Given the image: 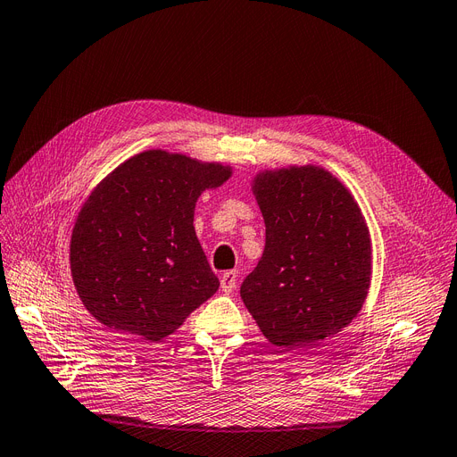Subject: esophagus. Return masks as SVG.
Instances as JSON below:
<instances>
[{"mask_svg":"<svg viewBox=\"0 0 457 457\" xmlns=\"http://www.w3.org/2000/svg\"><path fill=\"white\" fill-rule=\"evenodd\" d=\"M220 286H221V291H224V294H231V291L236 289V286H237V272L228 270V272L221 274Z\"/></svg>","mask_w":457,"mask_h":457,"instance_id":"obj_1","label":"esophagus"}]
</instances>
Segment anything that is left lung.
I'll use <instances>...</instances> for the list:
<instances>
[{
	"mask_svg": "<svg viewBox=\"0 0 457 457\" xmlns=\"http://www.w3.org/2000/svg\"><path fill=\"white\" fill-rule=\"evenodd\" d=\"M253 195L266 226L241 299L270 344L309 347L353 320L367 299L372 245L357 201L320 166L264 170Z\"/></svg>",
	"mask_w": 457,
	"mask_h": 457,
	"instance_id": "1",
	"label": "left lung"
}]
</instances>
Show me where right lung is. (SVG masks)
<instances>
[{
	"label": "right lung",
	"instance_id": "add662e5",
	"mask_svg": "<svg viewBox=\"0 0 457 457\" xmlns=\"http://www.w3.org/2000/svg\"><path fill=\"white\" fill-rule=\"evenodd\" d=\"M231 166L162 148L108 173L80 206L69 243L77 294L108 328L160 342L220 282L195 233V206Z\"/></svg>",
	"mask_w": 457,
	"mask_h": 457
}]
</instances>
